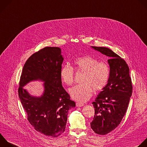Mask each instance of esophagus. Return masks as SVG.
<instances>
[{
	"mask_svg": "<svg viewBox=\"0 0 147 147\" xmlns=\"http://www.w3.org/2000/svg\"><path fill=\"white\" fill-rule=\"evenodd\" d=\"M84 105V104L83 103H76V106L77 107H82Z\"/></svg>",
	"mask_w": 147,
	"mask_h": 147,
	"instance_id": "1",
	"label": "esophagus"
}]
</instances>
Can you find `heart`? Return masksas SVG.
Instances as JSON below:
<instances>
[{
  "mask_svg": "<svg viewBox=\"0 0 147 147\" xmlns=\"http://www.w3.org/2000/svg\"><path fill=\"white\" fill-rule=\"evenodd\" d=\"M74 67L77 71L83 73L81 82L69 90L71 98L83 103L89 100L92 95L93 89L100 91L107 85L110 74L109 65L89 55L76 58L74 61ZM62 81L67 85L74 82V71L73 67L66 65L61 70Z\"/></svg>",
  "mask_w": 147,
  "mask_h": 147,
  "instance_id": "1",
  "label": "heart"
}]
</instances>
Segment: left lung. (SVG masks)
I'll list each match as a JSON object with an SVG mask.
<instances>
[{"label":"left lung","mask_w":147,"mask_h":147,"mask_svg":"<svg viewBox=\"0 0 147 147\" xmlns=\"http://www.w3.org/2000/svg\"><path fill=\"white\" fill-rule=\"evenodd\" d=\"M94 50L110 57L109 82L92 105L94 115L90 127L97 134L105 135L114 130L123 118L132 94L129 68L118 55L106 47L92 46Z\"/></svg>","instance_id":"1"}]
</instances>
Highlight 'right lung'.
<instances>
[{"mask_svg": "<svg viewBox=\"0 0 147 147\" xmlns=\"http://www.w3.org/2000/svg\"><path fill=\"white\" fill-rule=\"evenodd\" d=\"M63 61L59 47L41 49L25 62L18 88L19 97L29 123L36 131L53 137L65 131L68 110L76 106L62 85ZM38 79L45 82L44 93L41 97L32 96L23 86L30 81Z\"/></svg>", "mask_w": 147, "mask_h": 147, "instance_id": "1", "label": "right lung"}]
</instances>
